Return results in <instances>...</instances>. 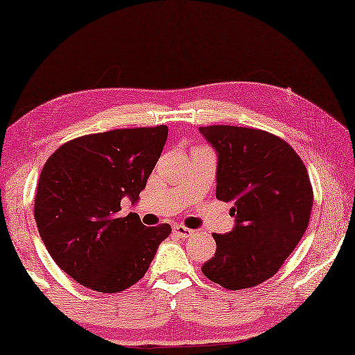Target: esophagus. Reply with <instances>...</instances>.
Wrapping results in <instances>:
<instances>
[{"label": "esophagus", "mask_w": 355, "mask_h": 355, "mask_svg": "<svg viewBox=\"0 0 355 355\" xmlns=\"http://www.w3.org/2000/svg\"><path fill=\"white\" fill-rule=\"evenodd\" d=\"M174 233H176L179 238H189L191 234H194V230L182 227V225H176V227H174Z\"/></svg>", "instance_id": "obj_1"}]
</instances>
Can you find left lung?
<instances>
[{
  "label": "left lung",
  "mask_w": 355,
  "mask_h": 355,
  "mask_svg": "<svg viewBox=\"0 0 355 355\" xmlns=\"http://www.w3.org/2000/svg\"><path fill=\"white\" fill-rule=\"evenodd\" d=\"M218 155L217 199L233 202L234 228L214 233L217 251L202 266L228 290L256 287L282 268L306 232L313 189L300 156L259 128H199Z\"/></svg>",
  "instance_id": "8db88e82"
}]
</instances>
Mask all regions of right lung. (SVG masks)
I'll return each instance as SVG.
<instances>
[{
  "label": "right lung",
  "mask_w": 355,
  "mask_h": 355,
  "mask_svg": "<svg viewBox=\"0 0 355 355\" xmlns=\"http://www.w3.org/2000/svg\"><path fill=\"white\" fill-rule=\"evenodd\" d=\"M166 138V125L117 128L67 141L47 159L34 217L50 256L78 284L103 293L132 287L169 236L168 223L119 215L123 197L138 200Z\"/></svg>",
  "instance_id": "right-lung-1"
}]
</instances>
